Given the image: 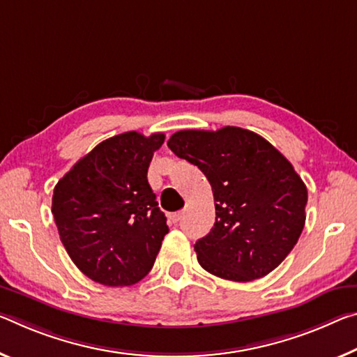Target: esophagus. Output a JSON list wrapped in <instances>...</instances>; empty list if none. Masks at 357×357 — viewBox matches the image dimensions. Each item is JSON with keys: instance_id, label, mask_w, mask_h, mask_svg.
I'll return each instance as SVG.
<instances>
[{"instance_id": "esophagus-1", "label": "esophagus", "mask_w": 357, "mask_h": 357, "mask_svg": "<svg viewBox=\"0 0 357 357\" xmlns=\"http://www.w3.org/2000/svg\"><path fill=\"white\" fill-rule=\"evenodd\" d=\"M181 218H183V213H173V214H169V220H172L173 224L179 222Z\"/></svg>"}]
</instances>
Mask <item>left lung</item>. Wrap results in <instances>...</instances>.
I'll use <instances>...</instances> for the list:
<instances>
[{"label":"left lung","mask_w":357,"mask_h":357,"mask_svg":"<svg viewBox=\"0 0 357 357\" xmlns=\"http://www.w3.org/2000/svg\"><path fill=\"white\" fill-rule=\"evenodd\" d=\"M167 144L199 167L213 189L216 222L194 246L202 267L238 282L278 267L307 218V185L291 162L260 135L240 127L181 130Z\"/></svg>","instance_id":"obj_1"}]
</instances>
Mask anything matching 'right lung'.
<instances>
[{"label": "right lung", "mask_w": 357, "mask_h": 357, "mask_svg": "<svg viewBox=\"0 0 357 357\" xmlns=\"http://www.w3.org/2000/svg\"><path fill=\"white\" fill-rule=\"evenodd\" d=\"M165 135H116L84 155L56 183L52 214L76 267L105 286H132L149 273L168 234L148 183Z\"/></svg>", "instance_id": "right-lung-1"}]
</instances>
